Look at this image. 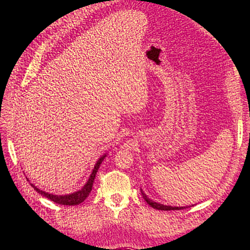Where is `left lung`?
<instances>
[{
  "mask_svg": "<svg viewBox=\"0 0 250 250\" xmlns=\"http://www.w3.org/2000/svg\"><path fill=\"white\" fill-rule=\"evenodd\" d=\"M142 195H143V198H145L147 204H149L151 207H153V208H155V209H161V210H174V209H177V210H179V209L186 208V207H172V206L158 204V203H155L153 201H151L150 198H147V196L143 192H142Z\"/></svg>",
  "mask_w": 250,
  "mask_h": 250,
  "instance_id": "8db88e82",
  "label": "left lung"
}]
</instances>
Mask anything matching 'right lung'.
I'll return each instance as SVG.
<instances>
[{"instance_id":"add662e5","label":"right lung","mask_w":250,"mask_h":250,"mask_svg":"<svg viewBox=\"0 0 250 250\" xmlns=\"http://www.w3.org/2000/svg\"><path fill=\"white\" fill-rule=\"evenodd\" d=\"M105 158V155L101 156V158L98 160V162H97V164L95 166V168L94 171H92L91 175L89 177V180H88L87 184L83 186V188L80 189V191L76 192V193H73V194H69V195H64V196H58V195H53V194H49V193H45L43 191H41V189H39L37 188H35L33 184H31L34 189H36L37 192H39L40 194H42V195L47 197L48 200L53 201L54 203H57V204H61V205H69V206H74V205H78L80 204V203H83L86 198L88 197V195H89V193L91 192V188H92V184H94V181H95V177H96V174L97 172H98L99 170V167L101 162H103L104 159Z\"/></svg>"}]
</instances>
